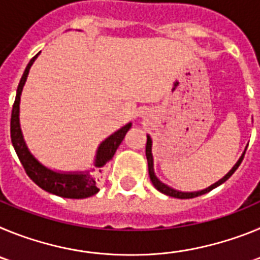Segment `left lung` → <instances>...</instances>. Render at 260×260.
Instances as JSON below:
<instances>
[{
	"instance_id": "1",
	"label": "left lung",
	"mask_w": 260,
	"mask_h": 260,
	"mask_svg": "<svg viewBox=\"0 0 260 260\" xmlns=\"http://www.w3.org/2000/svg\"><path fill=\"white\" fill-rule=\"evenodd\" d=\"M152 141H151V137L150 135H147V144H146V156H147V161H148V173H150V178H151V182H152V185L155 186L156 189L158 190L160 192H162V194L165 195H169V197H173V198H178V199H190V198H195V197H199V195H203L206 194V192L211 191L212 189H215V187H217L219 185H221V183H224L225 181L228 180L229 177L232 176V174L234 173V172L237 171V168L240 167V164L242 162L243 160V156H245V152L242 153V156L240 157V160H238L237 162H236V165H234L233 168H232L231 171L228 172V173L225 174L224 177H222L221 180L217 181L216 183H213V185H211L210 187H207V189L202 190V191H194V192H183V191H178V190H174L172 189V187H169V186H167L165 183H162L161 181L158 180L157 177H156L155 172H153V157H152Z\"/></svg>"
}]
</instances>
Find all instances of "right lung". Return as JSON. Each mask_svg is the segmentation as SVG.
Masks as SVG:
<instances>
[{"label": "right lung", "mask_w": 260, "mask_h": 260, "mask_svg": "<svg viewBox=\"0 0 260 260\" xmlns=\"http://www.w3.org/2000/svg\"><path fill=\"white\" fill-rule=\"evenodd\" d=\"M36 54L31 61L28 62L26 70L23 73L20 82L18 84L17 96H15V102H14L13 110H11V121H10V135H11V143L14 146V150L17 152L20 162H22L27 176L31 178L39 187H41L45 191L50 194L58 195L62 198H70V199H83L92 197L99 191L98 183L99 176L102 173L103 168L107 165L109 160L116 153L117 148L123 141L126 133L130 127L132 123H127L116 133L108 137L98 148L95 158V169L87 172H78V173H61V172H54L49 168L39 162L34 155L28 151L26 146V142L23 139L22 130L19 125V103H20V93L26 79L28 77L29 68L32 66L36 57Z\"/></svg>", "instance_id": "add662e5"}]
</instances>
